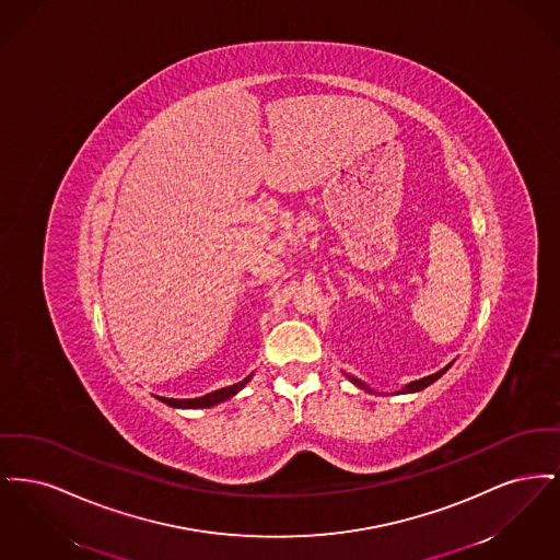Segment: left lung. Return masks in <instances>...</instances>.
Segmentation results:
<instances>
[{
    "instance_id": "1",
    "label": "left lung",
    "mask_w": 560,
    "mask_h": 560,
    "mask_svg": "<svg viewBox=\"0 0 560 560\" xmlns=\"http://www.w3.org/2000/svg\"><path fill=\"white\" fill-rule=\"evenodd\" d=\"M452 368V363L445 368V370H441V372L432 373V375H427V377H422V380H416V382H411V384H407L402 390H399V393H418V390H422V388H427V386H430L432 382H436L443 373L447 372ZM357 386H361V388H365L368 390V386L361 382V380H357V377H350Z\"/></svg>"
}]
</instances>
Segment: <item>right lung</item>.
I'll use <instances>...</instances> for the list:
<instances>
[{"label": "right lung", "instance_id": "obj_1", "mask_svg": "<svg viewBox=\"0 0 560 560\" xmlns=\"http://www.w3.org/2000/svg\"><path fill=\"white\" fill-rule=\"evenodd\" d=\"M249 377L252 375H247L243 382H237V384L226 386V388H220V390H213L210 395L199 397V399H163V397H160V399L163 402H167V405H172V407H212V405L220 402V400L231 399L233 395H237L241 388L249 382Z\"/></svg>", "mask_w": 560, "mask_h": 560}]
</instances>
